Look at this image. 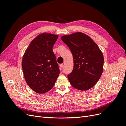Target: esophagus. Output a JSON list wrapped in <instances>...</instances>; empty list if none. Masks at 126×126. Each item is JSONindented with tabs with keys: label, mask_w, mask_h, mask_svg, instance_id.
<instances>
[{
	"label": "esophagus",
	"mask_w": 126,
	"mask_h": 126,
	"mask_svg": "<svg viewBox=\"0 0 126 126\" xmlns=\"http://www.w3.org/2000/svg\"><path fill=\"white\" fill-rule=\"evenodd\" d=\"M63 67V63H62V64H60V67L61 68H62Z\"/></svg>",
	"instance_id": "1"
}]
</instances>
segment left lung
<instances>
[{
    "instance_id": "1",
    "label": "left lung",
    "mask_w": 126,
    "mask_h": 126,
    "mask_svg": "<svg viewBox=\"0 0 126 126\" xmlns=\"http://www.w3.org/2000/svg\"><path fill=\"white\" fill-rule=\"evenodd\" d=\"M69 47L74 58V68L67 77L71 86L80 90L94 87L103 71L104 56L90 37L76 32L61 37Z\"/></svg>"
}]
</instances>
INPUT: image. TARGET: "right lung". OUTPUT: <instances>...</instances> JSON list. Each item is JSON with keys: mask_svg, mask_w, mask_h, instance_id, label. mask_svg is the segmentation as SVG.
Masks as SVG:
<instances>
[{"mask_svg": "<svg viewBox=\"0 0 126 126\" xmlns=\"http://www.w3.org/2000/svg\"><path fill=\"white\" fill-rule=\"evenodd\" d=\"M58 36L43 33L27 48L22 60V68L28 85L37 93L52 89L60 74L52 48Z\"/></svg>", "mask_w": 126, "mask_h": 126, "instance_id": "add662e5", "label": "right lung"}]
</instances>
